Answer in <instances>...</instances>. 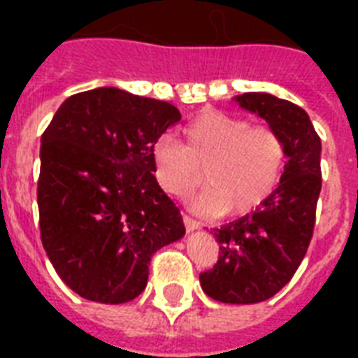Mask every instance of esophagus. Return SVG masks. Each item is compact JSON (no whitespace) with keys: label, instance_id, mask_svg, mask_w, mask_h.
Listing matches in <instances>:
<instances>
[{"label":"esophagus","instance_id":"obj_1","mask_svg":"<svg viewBox=\"0 0 358 358\" xmlns=\"http://www.w3.org/2000/svg\"><path fill=\"white\" fill-rule=\"evenodd\" d=\"M182 217H184V224H185V230H187V232H191V230H196L199 227H201V223H199L196 219L191 217V215H187V213H182Z\"/></svg>","mask_w":358,"mask_h":358}]
</instances>
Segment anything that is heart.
<instances>
[{
	"instance_id": "obj_1",
	"label": "heart",
	"mask_w": 358,
	"mask_h": 358,
	"mask_svg": "<svg viewBox=\"0 0 358 358\" xmlns=\"http://www.w3.org/2000/svg\"><path fill=\"white\" fill-rule=\"evenodd\" d=\"M157 184L174 196H196L201 212L247 215L260 208L282 180L288 150L277 129L250 124L238 115L206 111L182 128V145L159 137L150 150Z\"/></svg>"
}]
</instances>
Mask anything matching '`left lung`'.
Wrapping results in <instances>:
<instances>
[{
	"label": "left lung",
	"mask_w": 358,
	"mask_h": 358,
	"mask_svg": "<svg viewBox=\"0 0 358 358\" xmlns=\"http://www.w3.org/2000/svg\"><path fill=\"white\" fill-rule=\"evenodd\" d=\"M236 100L277 129L288 162L278 187L260 208L215 229L217 264L201 273V286L221 303L252 305L292 280L310 245L322 191V139L305 109L288 100L266 92H245Z\"/></svg>",
	"instance_id": "obj_1"
}]
</instances>
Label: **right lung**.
<instances>
[{"instance_id": "add662e5", "label": "right lung", "mask_w": 358, "mask_h": 358, "mask_svg": "<svg viewBox=\"0 0 358 358\" xmlns=\"http://www.w3.org/2000/svg\"><path fill=\"white\" fill-rule=\"evenodd\" d=\"M180 119L173 103L100 87L66 98L44 129L41 239L59 277L81 297L103 305L135 299L152 255L185 234L150 157Z\"/></svg>"}]
</instances>
